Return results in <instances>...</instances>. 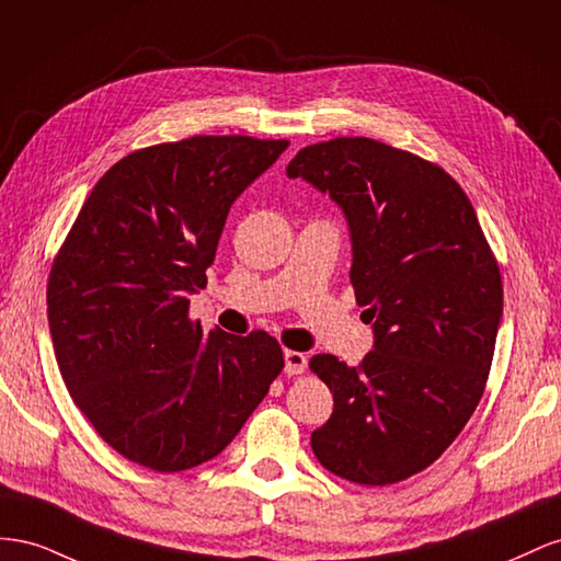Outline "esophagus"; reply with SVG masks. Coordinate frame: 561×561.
<instances>
[{"label":"esophagus","instance_id":"esophagus-1","mask_svg":"<svg viewBox=\"0 0 561 561\" xmlns=\"http://www.w3.org/2000/svg\"><path fill=\"white\" fill-rule=\"evenodd\" d=\"M308 369V357L302 355V352L296 350H286L284 352V371L289 376H298V374H306Z\"/></svg>","mask_w":561,"mask_h":561}]
</instances>
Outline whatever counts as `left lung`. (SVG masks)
I'll return each mask as SVG.
<instances>
[{
  "mask_svg": "<svg viewBox=\"0 0 561 561\" xmlns=\"http://www.w3.org/2000/svg\"><path fill=\"white\" fill-rule=\"evenodd\" d=\"M286 175L343 209L350 282L374 329L359 366L310 359L333 392L312 451L347 482H402L449 449L484 394L503 317L499 263L462 187L411 152L333 138L302 148Z\"/></svg>",
  "mask_w": 561,
  "mask_h": 561,
  "instance_id": "1",
  "label": "left lung"
}]
</instances>
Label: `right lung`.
Returning a JSON list of instances; mask_svg holds the SVG:
<instances>
[{
    "instance_id": "1",
    "label": "right lung",
    "mask_w": 561,
    "mask_h": 561,
    "mask_svg": "<svg viewBox=\"0 0 561 561\" xmlns=\"http://www.w3.org/2000/svg\"><path fill=\"white\" fill-rule=\"evenodd\" d=\"M286 148L192 136L126 154L56 255L46 306L60 376L95 432L142 468L216 458L284 369L272 335L204 333L187 296L206 286L232 202Z\"/></svg>"
}]
</instances>
